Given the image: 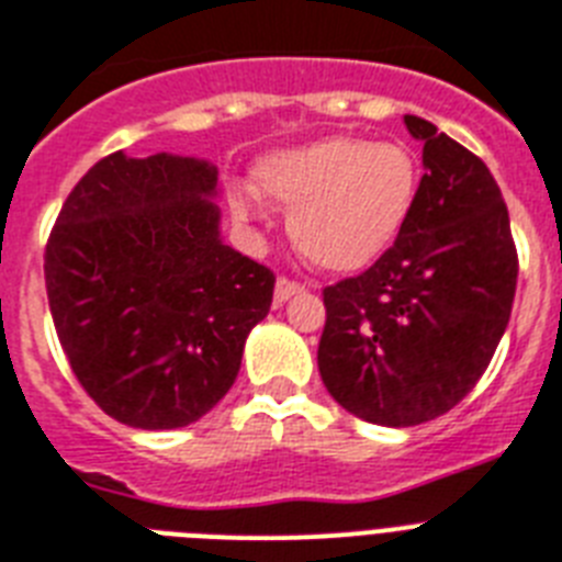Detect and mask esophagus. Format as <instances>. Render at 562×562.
<instances>
[{"label":"esophagus","instance_id":"esophagus-1","mask_svg":"<svg viewBox=\"0 0 562 562\" xmlns=\"http://www.w3.org/2000/svg\"><path fill=\"white\" fill-rule=\"evenodd\" d=\"M296 294H305L303 282H294V280H285V277H280V280H277V289H273V303L282 305L285 300H291V296H296Z\"/></svg>","mask_w":562,"mask_h":562}]
</instances>
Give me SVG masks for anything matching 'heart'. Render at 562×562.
I'll return each mask as SVG.
<instances>
[{
    "instance_id": "obj_1",
    "label": "heart",
    "mask_w": 562,
    "mask_h": 562,
    "mask_svg": "<svg viewBox=\"0 0 562 562\" xmlns=\"http://www.w3.org/2000/svg\"><path fill=\"white\" fill-rule=\"evenodd\" d=\"M422 172L404 144L367 138H323L266 155L257 190L236 187L231 213L239 225L262 218L259 196L291 210L296 250L335 273L372 266L407 227L418 202Z\"/></svg>"
}]
</instances>
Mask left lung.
<instances>
[{
	"label": "left lung",
	"mask_w": 562,
	"mask_h": 562,
	"mask_svg": "<svg viewBox=\"0 0 562 562\" xmlns=\"http://www.w3.org/2000/svg\"><path fill=\"white\" fill-rule=\"evenodd\" d=\"M404 123L424 144L418 202L375 266L323 289L317 349L331 398L384 427L439 418L476 386L510 321L519 271L485 161L424 117Z\"/></svg>",
	"instance_id": "obj_1"
}]
</instances>
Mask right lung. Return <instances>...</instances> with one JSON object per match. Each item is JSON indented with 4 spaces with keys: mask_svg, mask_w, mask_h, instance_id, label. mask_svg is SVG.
<instances>
[{
    "mask_svg": "<svg viewBox=\"0 0 562 562\" xmlns=\"http://www.w3.org/2000/svg\"><path fill=\"white\" fill-rule=\"evenodd\" d=\"M218 170L158 153L100 158L45 245V291L71 372L138 430L199 422L239 375L273 271L222 241Z\"/></svg>",
    "mask_w": 562,
    "mask_h": 562,
    "instance_id": "add662e5",
    "label": "right lung"
}]
</instances>
